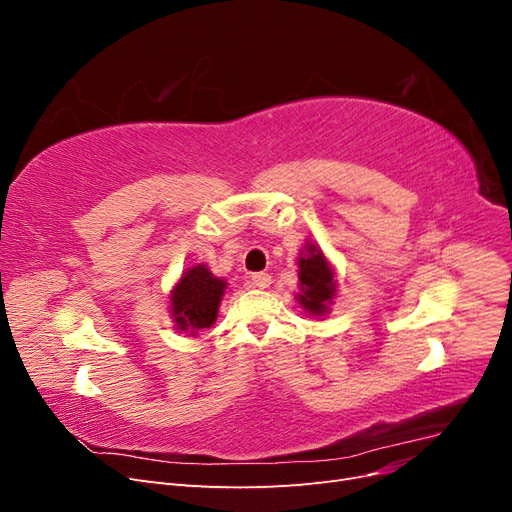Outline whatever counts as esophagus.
I'll return each instance as SVG.
<instances>
[{
    "label": "esophagus",
    "instance_id": "34e87169",
    "mask_svg": "<svg viewBox=\"0 0 512 512\" xmlns=\"http://www.w3.org/2000/svg\"><path fill=\"white\" fill-rule=\"evenodd\" d=\"M250 282L254 288H269L271 284V275L269 273H252Z\"/></svg>",
    "mask_w": 512,
    "mask_h": 512
}]
</instances>
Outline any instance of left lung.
I'll use <instances>...</instances> for the list:
<instances>
[{
  "label": "left lung",
  "mask_w": 512,
  "mask_h": 512,
  "mask_svg": "<svg viewBox=\"0 0 512 512\" xmlns=\"http://www.w3.org/2000/svg\"><path fill=\"white\" fill-rule=\"evenodd\" d=\"M299 282L303 288L299 301L307 312L314 316L327 312V305L335 297V280L327 260L312 243L307 245L305 256L299 258Z\"/></svg>",
  "instance_id": "8db88e82"
}]
</instances>
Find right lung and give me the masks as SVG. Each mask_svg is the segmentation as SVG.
I'll return each mask as SVG.
<instances>
[{
    "label": "right lung",
    "instance_id": "right-lung-1",
    "mask_svg": "<svg viewBox=\"0 0 512 512\" xmlns=\"http://www.w3.org/2000/svg\"><path fill=\"white\" fill-rule=\"evenodd\" d=\"M224 288L226 282L213 277L205 265L185 271L170 297L177 327L188 333L209 329L218 316Z\"/></svg>",
    "mask_w": 512,
    "mask_h": 512
}]
</instances>
